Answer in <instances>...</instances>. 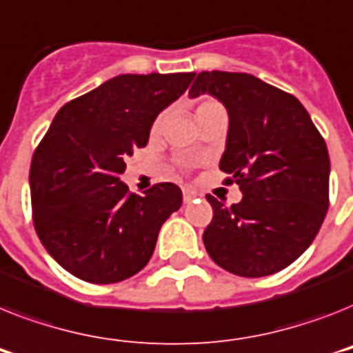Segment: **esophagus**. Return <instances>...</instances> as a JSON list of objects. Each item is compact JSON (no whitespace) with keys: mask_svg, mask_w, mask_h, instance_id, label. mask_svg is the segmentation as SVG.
<instances>
[{"mask_svg":"<svg viewBox=\"0 0 353 353\" xmlns=\"http://www.w3.org/2000/svg\"><path fill=\"white\" fill-rule=\"evenodd\" d=\"M199 196L196 190H192V188H183V201L185 203H192L196 197Z\"/></svg>","mask_w":353,"mask_h":353,"instance_id":"1","label":"esophagus"}]
</instances>
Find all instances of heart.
<instances>
[{"instance_id": "obj_1", "label": "heart", "mask_w": 353, "mask_h": 353, "mask_svg": "<svg viewBox=\"0 0 353 353\" xmlns=\"http://www.w3.org/2000/svg\"><path fill=\"white\" fill-rule=\"evenodd\" d=\"M219 110H225L221 103L216 101V99H212V97H203L201 101L197 103V107H196V119L197 121H201L203 117H206L208 114H212V112H219ZM163 119H165V114H159V116L154 119V123H152V136L159 134V130H161V125H163Z\"/></svg>"}]
</instances>
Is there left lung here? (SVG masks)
<instances>
[{"instance_id": "obj_1", "label": "left lung", "mask_w": 353, "mask_h": 353, "mask_svg": "<svg viewBox=\"0 0 353 353\" xmlns=\"http://www.w3.org/2000/svg\"><path fill=\"white\" fill-rule=\"evenodd\" d=\"M212 94L230 125L219 168L243 199L206 196L214 216L203 232L208 256L241 277L292 265L316 239L328 210V148L296 96L241 72L197 74L190 96Z\"/></svg>"}]
</instances>
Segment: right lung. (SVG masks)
Returning <instances> with one entry per match:
<instances>
[{
    "instance_id": "1",
    "label": "right lung",
    "mask_w": 353,
    "mask_h": 353,
    "mask_svg": "<svg viewBox=\"0 0 353 353\" xmlns=\"http://www.w3.org/2000/svg\"><path fill=\"white\" fill-rule=\"evenodd\" d=\"M196 72L121 74L63 105L30 163L32 219L39 241L87 283L128 279L150 261L157 234L183 194L157 183L136 196L121 181L127 156L148 143L157 114Z\"/></svg>"
}]
</instances>
